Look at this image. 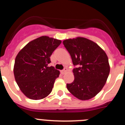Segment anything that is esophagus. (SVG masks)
Returning a JSON list of instances; mask_svg holds the SVG:
<instances>
[{
  "instance_id": "34e87169",
  "label": "esophagus",
  "mask_w": 125,
  "mask_h": 125,
  "mask_svg": "<svg viewBox=\"0 0 125 125\" xmlns=\"http://www.w3.org/2000/svg\"><path fill=\"white\" fill-rule=\"evenodd\" d=\"M66 71H67V69H66V68H64V69L63 70L61 71V73L62 74H64L66 73Z\"/></svg>"
}]
</instances>
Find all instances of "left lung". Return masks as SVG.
Listing matches in <instances>:
<instances>
[{
    "mask_svg": "<svg viewBox=\"0 0 125 125\" xmlns=\"http://www.w3.org/2000/svg\"><path fill=\"white\" fill-rule=\"evenodd\" d=\"M62 43L76 66L73 82L67 84L68 91L81 100L93 98L103 88L110 74L106 54L96 43L84 37L69 39Z\"/></svg>",
    "mask_w": 125,
    "mask_h": 125,
    "instance_id": "1",
    "label": "left lung"
}]
</instances>
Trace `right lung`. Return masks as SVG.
Returning a JSON list of instances; mask_svg holds the SVG:
<instances>
[{
  "mask_svg": "<svg viewBox=\"0 0 125 125\" xmlns=\"http://www.w3.org/2000/svg\"><path fill=\"white\" fill-rule=\"evenodd\" d=\"M61 41L41 36L29 42L15 57V79L20 89L31 100H41L49 95L59 71L47 65L53 51Z\"/></svg>",
  "mask_w": 125,
  "mask_h": 125,
  "instance_id": "right-lung-1",
  "label": "right lung"
}]
</instances>
